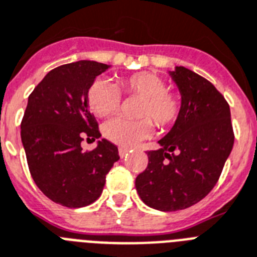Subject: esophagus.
Listing matches in <instances>:
<instances>
[{"instance_id": "obj_1", "label": "esophagus", "mask_w": 257, "mask_h": 257, "mask_svg": "<svg viewBox=\"0 0 257 257\" xmlns=\"http://www.w3.org/2000/svg\"><path fill=\"white\" fill-rule=\"evenodd\" d=\"M128 152L129 149H126V148H120V149H118V154H120V157L121 158H124L125 156L128 154Z\"/></svg>"}]
</instances>
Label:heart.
<instances>
[{"label":"heart","instance_id":"obj_1","mask_svg":"<svg viewBox=\"0 0 257 257\" xmlns=\"http://www.w3.org/2000/svg\"><path fill=\"white\" fill-rule=\"evenodd\" d=\"M118 87L129 96H140L137 116L141 118L129 120L122 116L109 118L104 122L103 133L109 141L132 147L148 139L153 132V122L158 128H168L177 121L182 109V97L168 89L166 81L153 72H137L118 79ZM105 79H96L87 93L89 109L97 116H107L120 108L121 92Z\"/></svg>","mask_w":257,"mask_h":257}]
</instances>
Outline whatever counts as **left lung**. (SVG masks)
I'll return each mask as SVG.
<instances>
[{"mask_svg": "<svg viewBox=\"0 0 257 257\" xmlns=\"http://www.w3.org/2000/svg\"><path fill=\"white\" fill-rule=\"evenodd\" d=\"M182 96V109L161 148L147 152V169L136 190L149 207L178 211L202 201L222 174L233 147L230 105L224 96L189 68L169 72Z\"/></svg>", "mask_w": 257, "mask_h": 257, "instance_id": "8db88e82", "label": "left lung"}]
</instances>
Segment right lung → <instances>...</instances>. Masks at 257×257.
<instances>
[{"label":"right lung","mask_w":257,"mask_h":257,"mask_svg":"<svg viewBox=\"0 0 257 257\" xmlns=\"http://www.w3.org/2000/svg\"><path fill=\"white\" fill-rule=\"evenodd\" d=\"M109 66L79 60L54 68L29 96L21 139L35 185L55 203L88 206L101 195L105 176L118 161L114 144L101 139L93 150L80 144L99 139L97 121L88 110L87 93Z\"/></svg>","instance_id":"add662e5"}]
</instances>
